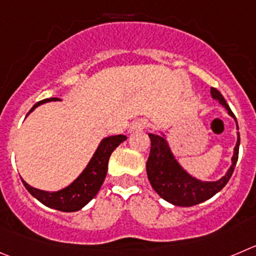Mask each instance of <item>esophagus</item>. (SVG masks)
I'll return each instance as SVG.
<instances>
[{
	"label": "esophagus",
	"instance_id": "obj_1",
	"mask_svg": "<svg viewBox=\"0 0 256 256\" xmlns=\"http://www.w3.org/2000/svg\"><path fill=\"white\" fill-rule=\"evenodd\" d=\"M149 128V122L146 120H138L135 122L131 124L130 131H138V130H142V128Z\"/></svg>",
	"mask_w": 256,
	"mask_h": 256
}]
</instances>
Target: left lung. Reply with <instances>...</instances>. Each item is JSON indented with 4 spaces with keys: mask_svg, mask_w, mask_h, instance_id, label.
I'll return each instance as SVG.
<instances>
[{
    "mask_svg": "<svg viewBox=\"0 0 256 256\" xmlns=\"http://www.w3.org/2000/svg\"><path fill=\"white\" fill-rule=\"evenodd\" d=\"M211 96L212 98L217 100L228 110V114L234 117L236 121L235 114L226 104L224 96L216 88L211 87ZM236 128L238 130V121H236ZM149 138L152 142V148H150V154L146 162L148 178H149L150 184L154 188L155 192L174 206H196V204L214 197L217 192H220L228 184L234 173L236 163H238V146H240V134L238 132L234 155L231 158L232 164L228 168V173L214 182H202L187 173L176 160L164 136L149 134Z\"/></svg>",
    "mask_w": 256,
    "mask_h": 256,
    "instance_id": "left-lung-1",
    "label": "left lung"
}]
</instances>
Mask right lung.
Wrapping results in <instances>:
<instances>
[{
    "label": "right lung",
    "mask_w": 256,
    "mask_h": 256,
    "mask_svg": "<svg viewBox=\"0 0 256 256\" xmlns=\"http://www.w3.org/2000/svg\"><path fill=\"white\" fill-rule=\"evenodd\" d=\"M50 101H60V100H42V101L35 104L34 107L28 111V114L34 111L40 104ZM126 139H128V136L125 135H114L104 138L93 154L92 159L86 166L84 170L80 174V176L73 183H70L68 187L63 188V190H56V192H46V190L31 187L22 179L24 186L32 197L36 198L46 207L58 210L62 212L80 211L98 193L100 188H101L102 183L106 178L107 169H108V159L112 152Z\"/></svg>",
    "instance_id": "obj_1"
}]
</instances>
